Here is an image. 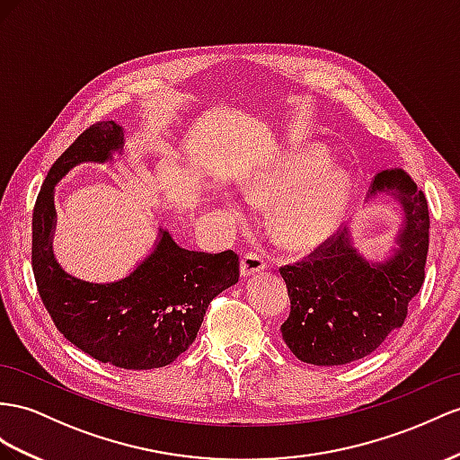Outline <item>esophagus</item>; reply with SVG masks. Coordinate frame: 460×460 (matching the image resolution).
Segmentation results:
<instances>
[{"label": "esophagus", "mask_w": 460, "mask_h": 460, "mask_svg": "<svg viewBox=\"0 0 460 460\" xmlns=\"http://www.w3.org/2000/svg\"><path fill=\"white\" fill-rule=\"evenodd\" d=\"M264 268H266V261L261 254H256V252L243 254V258H241V276L243 278H249V276L262 272Z\"/></svg>", "instance_id": "obj_1"}]
</instances>
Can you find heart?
<instances>
[{
  "instance_id": "heart-1",
  "label": "heart",
  "mask_w": 460,
  "mask_h": 460,
  "mask_svg": "<svg viewBox=\"0 0 460 460\" xmlns=\"http://www.w3.org/2000/svg\"><path fill=\"white\" fill-rule=\"evenodd\" d=\"M331 161L319 141H305L246 174L243 194L252 204H274L270 231L274 239L293 251L314 249L336 231L349 192V172ZM237 217L239 211L227 204Z\"/></svg>"
}]
</instances>
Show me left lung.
Listing matches in <instances>:
<instances>
[{
    "label": "left lung",
    "mask_w": 460,
    "mask_h": 460,
    "mask_svg": "<svg viewBox=\"0 0 460 460\" xmlns=\"http://www.w3.org/2000/svg\"><path fill=\"white\" fill-rule=\"evenodd\" d=\"M376 192L396 198L404 214L386 261L363 258L344 229L307 261L279 268L291 301L281 336L305 363L331 367L369 356L404 324L408 303L423 286L429 249L428 199L402 169L376 174L369 196Z\"/></svg>",
    "instance_id": "1"
}]
</instances>
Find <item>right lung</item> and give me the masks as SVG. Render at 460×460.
Returning a JSON list of instances; mask_svg holds the SVG:
<instances>
[{"mask_svg": "<svg viewBox=\"0 0 460 460\" xmlns=\"http://www.w3.org/2000/svg\"><path fill=\"white\" fill-rule=\"evenodd\" d=\"M124 132L114 120L89 126L44 179L32 211V272L58 331L81 351L122 369H157L190 348L211 299L239 281V256L186 251L167 229L132 274L91 284L56 262V184L81 163L112 161Z\"/></svg>", "mask_w": 460, "mask_h": 460, "instance_id": "obj_1", "label": "right lung"}]
</instances>
